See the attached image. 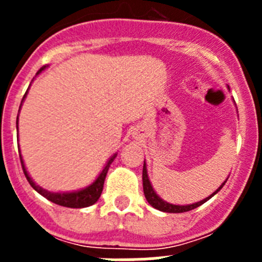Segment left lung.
<instances>
[{"label": "left lung", "mask_w": 262, "mask_h": 262, "mask_svg": "<svg viewBox=\"0 0 262 262\" xmlns=\"http://www.w3.org/2000/svg\"><path fill=\"white\" fill-rule=\"evenodd\" d=\"M228 178H226V181L221 185V186L217 187L216 190L214 191L212 194H210L209 196H206L205 200L200 201V202H195V203H191V205H173V203H169L166 201H164L163 198H160L159 194L155 191L154 186H152L151 181H149V177H148V172H147V163H145L144 160V165H143V190H144V195L147 198L148 203L155 207V209L160 210V211H164V212H186V211H190V210L196 209V207H200L201 205H203L205 202L214 196L217 191L221 190L222 187L224 186V184L227 182Z\"/></svg>", "instance_id": "8db88e82"}]
</instances>
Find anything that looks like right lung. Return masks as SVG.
Instances as JSON below:
<instances>
[{
  "mask_svg": "<svg viewBox=\"0 0 262 262\" xmlns=\"http://www.w3.org/2000/svg\"><path fill=\"white\" fill-rule=\"evenodd\" d=\"M47 67L48 66L41 67V68L36 72V76L40 75L41 72L45 71ZM29 89H27V92H29ZM27 92L22 98V102H20V106H19V111H20V107H22L23 101H25V98H26L27 96ZM19 111H18V113H19ZM18 117H19V114H18ZM18 117H17V128H18ZM117 155L118 154H114L110 159L107 160V163L105 164V166H103L102 170L99 172V174L97 176L96 180H94L90 185H88L86 187H82V189H78V190H75V191H61V193L48 191L46 190V189H43L41 186H39V185L36 184L31 177H30L26 166H25V163H23L22 155H19V157H20V163H22V168H23V172H25V176H26L27 181H29V184L31 185L34 190H36L40 195H43L45 198H47L48 201L56 203V205L59 206L71 207V209H82V207H89V206L94 205V203L99 200L101 193H102L103 190V184H105V178H106V174H107V170L108 168H110L111 163H113L115 157H117Z\"/></svg>",
  "mask_w": 262,
  "mask_h": 262,
  "instance_id": "obj_1",
  "label": "right lung"
}]
</instances>
